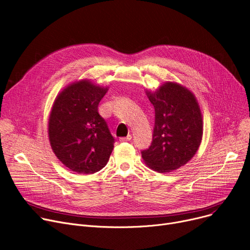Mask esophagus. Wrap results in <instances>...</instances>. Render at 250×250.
<instances>
[{"label": "esophagus", "instance_id": "34e87169", "mask_svg": "<svg viewBox=\"0 0 250 250\" xmlns=\"http://www.w3.org/2000/svg\"><path fill=\"white\" fill-rule=\"evenodd\" d=\"M131 138H132L131 135H127L126 137H121L120 140L121 141H130V140H131Z\"/></svg>", "mask_w": 250, "mask_h": 250}]
</instances>
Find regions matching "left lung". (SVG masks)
<instances>
[{
	"label": "left lung",
	"instance_id": "1",
	"mask_svg": "<svg viewBox=\"0 0 250 250\" xmlns=\"http://www.w3.org/2000/svg\"><path fill=\"white\" fill-rule=\"evenodd\" d=\"M146 96L156 117L151 145L141 156L153 171L169 173L196 153L203 138V116L194 94L176 82H166Z\"/></svg>",
	"mask_w": 250,
	"mask_h": 250
}]
</instances>
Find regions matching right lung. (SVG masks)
<instances>
[{
  "mask_svg": "<svg viewBox=\"0 0 250 250\" xmlns=\"http://www.w3.org/2000/svg\"><path fill=\"white\" fill-rule=\"evenodd\" d=\"M108 87L89 80L71 83L58 94L49 119V139L62 164L77 174H93L108 163L114 148L99 104Z\"/></svg>",
  "mask_w": 250,
  "mask_h": 250,
  "instance_id": "right-lung-1",
  "label": "right lung"
}]
</instances>
